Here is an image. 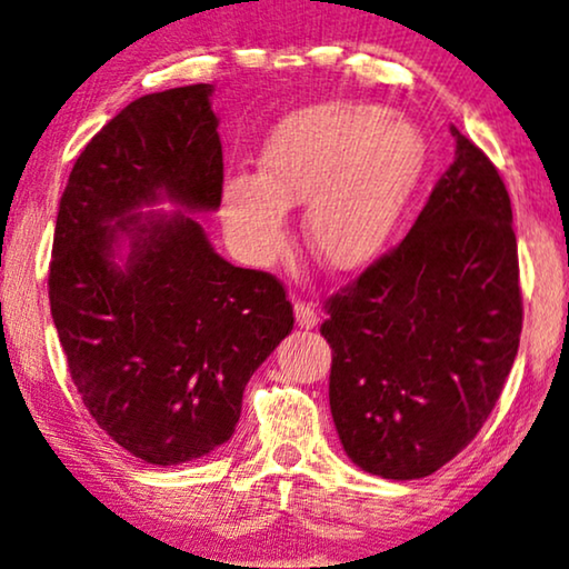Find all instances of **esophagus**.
Masks as SVG:
<instances>
[{
    "label": "esophagus",
    "mask_w": 569,
    "mask_h": 569,
    "mask_svg": "<svg viewBox=\"0 0 569 569\" xmlns=\"http://www.w3.org/2000/svg\"><path fill=\"white\" fill-rule=\"evenodd\" d=\"M293 315H297V325L305 330H312L317 322H320V312H317L315 305H309V301H297L293 305Z\"/></svg>",
    "instance_id": "obj_1"
}]
</instances>
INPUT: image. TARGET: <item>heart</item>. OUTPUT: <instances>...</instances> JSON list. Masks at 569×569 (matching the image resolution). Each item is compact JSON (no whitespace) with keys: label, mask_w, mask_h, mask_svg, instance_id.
Masks as SVG:
<instances>
[{"label":"heart","mask_w":569,"mask_h":569,"mask_svg":"<svg viewBox=\"0 0 569 569\" xmlns=\"http://www.w3.org/2000/svg\"><path fill=\"white\" fill-rule=\"evenodd\" d=\"M427 161L411 119L369 101H325L286 117L231 177L221 218L237 252L268 264L286 244V208L305 206L307 247L332 270L367 264L390 239Z\"/></svg>","instance_id":"obj_1"}]
</instances>
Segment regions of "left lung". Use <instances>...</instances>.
<instances>
[{
  "instance_id": "8db88e82",
  "label": "left lung",
  "mask_w": 569,
  "mask_h": 569,
  "mask_svg": "<svg viewBox=\"0 0 569 569\" xmlns=\"http://www.w3.org/2000/svg\"><path fill=\"white\" fill-rule=\"evenodd\" d=\"M456 161L396 249L325 301L330 411L343 450L382 479H423L489 419L522 330L505 181L452 127Z\"/></svg>"
}]
</instances>
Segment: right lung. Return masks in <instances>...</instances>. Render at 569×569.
Returning <instances> with one entry per match:
<instances>
[{"mask_svg":"<svg viewBox=\"0 0 569 569\" xmlns=\"http://www.w3.org/2000/svg\"><path fill=\"white\" fill-rule=\"evenodd\" d=\"M210 96L200 82L121 109L74 161L51 247V317L74 388L113 442L153 466L229 442L249 377L293 328L283 283L226 262L189 216L221 206ZM161 199L182 210L137 213Z\"/></svg>","mask_w":569,"mask_h":569,"instance_id":"1","label":"right lung"}]
</instances>
